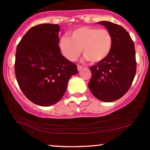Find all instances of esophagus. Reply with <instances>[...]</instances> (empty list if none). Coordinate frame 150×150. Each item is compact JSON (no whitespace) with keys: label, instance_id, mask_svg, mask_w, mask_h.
Returning <instances> with one entry per match:
<instances>
[{"label":"esophagus","instance_id":"esophagus-1","mask_svg":"<svg viewBox=\"0 0 150 150\" xmlns=\"http://www.w3.org/2000/svg\"><path fill=\"white\" fill-rule=\"evenodd\" d=\"M82 66H81L80 65H77V70H78V71H80V70H82Z\"/></svg>","mask_w":150,"mask_h":150}]
</instances>
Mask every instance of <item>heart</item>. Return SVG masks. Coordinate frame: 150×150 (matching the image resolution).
Listing matches in <instances>:
<instances>
[{
	"label": "heart",
	"mask_w": 150,
	"mask_h": 150,
	"mask_svg": "<svg viewBox=\"0 0 150 150\" xmlns=\"http://www.w3.org/2000/svg\"><path fill=\"white\" fill-rule=\"evenodd\" d=\"M70 37H61L58 46L63 56L70 61L79 57L82 49L89 62L100 63L108 57L112 48V37L104 29L84 26L71 31Z\"/></svg>",
	"instance_id": "1"
}]
</instances>
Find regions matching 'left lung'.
<instances>
[{
  "label": "left lung",
  "instance_id": "8db88e82",
  "mask_svg": "<svg viewBox=\"0 0 150 150\" xmlns=\"http://www.w3.org/2000/svg\"><path fill=\"white\" fill-rule=\"evenodd\" d=\"M104 26L112 37V48L108 57L90 67L92 78L88 86L97 99L111 102L128 91L136 73L135 45L130 34L113 22H97Z\"/></svg>",
  "mask_w": 150,
  "mask_h": 150
}]
</instances>
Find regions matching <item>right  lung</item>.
Returning <instances> with one entry per match:
<instances>
[{"label": "right lung", "mask_w": 150, "mask_h": 150, "mask_svg": "<svg viewBox=\"0 0 150 150\" xmlns=\"http://www.w3.org/2000/svg\"><path fill=\"white\" fill-rule=\"evenodd\" d=\"M60 26L42 24L32 27L17 46L15 73L19 87L34 104L49 106L64 95L77 65L59 49Z\"/></svg>", "instance_id": "right-lung-1"}]
</instances>
